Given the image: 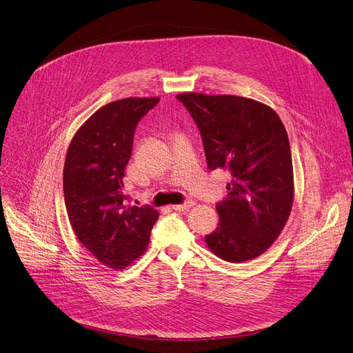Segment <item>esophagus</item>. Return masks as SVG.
<instances>
[{"label": "esophagus", "mask_w": 353, "mask_h": 353, "mask_svg": "<svg viewBox=\"0 0 353 353\" xmlns=\"http://www.w3.org/2000/svg\"><path fill=\"white\" fill-rule=\"evenodd\" d=\"M194 204H195V203L190 200V201H185L184 204H175V205H172L171 208L175 210V211H185V210H190Z\"/></svg>", "instance_id": "34e87169"}]
</instances>
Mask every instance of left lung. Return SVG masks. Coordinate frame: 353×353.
Masks as SVG:
<instances>
[{"mask_svg": "<svg viewBox=\"0 0 353 353\" xmlns=\"http://www.w3.org/2000/svg\"><path fill=\"white\" fill-rule=\"evenodd\" d=\"M178 100L199 125L207 166L228 169L229 196L216 205L217 229L205 236L216 256L241 263L276 241L294 203L288 134L276 112L239 95L182 92Z\"/></svg>", "mask_w": 353, "mask_h": 353, "instance_id": "left-lung-1", "label": "left lung"}]
</instances>
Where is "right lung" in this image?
Instances as JSON below:
<instances>
[{
	"instance_id": "obj_1",
	"label": "right lung",
	"mask_w": 353,
	"mask_h": 353,
	"mask_svg": "<svg viewBox=\"0 0 353 353\" xmlns=\"http://www.w3.org/2000/svg\"><path fill=\"white\" fill-rule=\"evenodd\" d=\"M158 97L123 98L98 108L74 134L63 166L68 219L78 241L107 268L121 271L143 255L159 213L125 204L128 166L139 120Z\"/></svg>"
}]
</instances>
